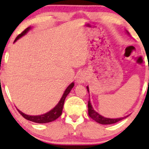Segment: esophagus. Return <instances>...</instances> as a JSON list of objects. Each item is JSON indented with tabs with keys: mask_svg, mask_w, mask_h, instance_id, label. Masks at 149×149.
Segmentation results:
<instances>
[{
	"mask_svg": "<svg viewBox=\"0 0 149 149\" xmlns=\"http://www.w3.org/2000/svg\"><path fill=\"white\" fill-rule=\"evenodd\" d=\"M86 80V74L85 72L81 71L78 73L77 76H76V83L78 84H84L85 83Z\"/></svg>",
	"mask_w": 149,
	"mask_h": 149,
	"instance_id": "obj_1",
	"label": "esophagus"
}]
</instances>
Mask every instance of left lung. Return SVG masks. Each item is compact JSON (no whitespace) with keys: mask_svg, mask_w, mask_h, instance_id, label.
<instances>
[{"mask_svg":"<svg viewBox=\"0 0 149 149\" xmlns=\"http://www.w3.org/2000/svg\"><path fill=\"white\" fill-rule=\"evenodd\" d=\"M126 33H127L128 35H130L129 32L127 31H126ZM87 91L89 93V88H88V86H86ZM88 115L91 118H92L94 121H96L97 123H100V124H102V125H111L113 124V123H116L122 120L124 118H126L127 117H128L129 115H127L126 117H124V118H105V117L102 116L100 114H99L98 112H96L95 110L93 108L92 105H91V102H90V98L88 100Z\"/></svg>","mask_w":149,"mask_h":149,"instance_id":"1","label":"left lung"}]
</instances>
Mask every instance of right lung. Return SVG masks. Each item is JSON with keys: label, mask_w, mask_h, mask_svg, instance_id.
<instances>
[{"label": "right lung", "mask_w": 149, "mask_h": 149, "mask_svg": "<svg viewBox=\"0 0 149 149\" xmlns=\"http://www.w3.org/2000/svg\"><path fill=\"white\" fill-rule=\"evenodd\" d=\"M31 26H29L28 28H26L24 31H23L22 33H21L19 35L17 36V37L15 40V42L17 41L19 39H20L21 37L24 36L26 33L31 29ZM74 86V83L72 82L66 88V89L64 91L62 97L60 100L59 102L57 104L56 106L52 109L51 110H49V112H46V113L43 114V115H26V114H24V112H22V111H20L19 109H17V110L19 111V113L25 118V119L34 122V123H50V122H52L54 120H55L56 119H58L60 116L62 114V111H63V105H64V102H65V100L67 97L68 94L70 93V90L73 88V87Z\"/></svg>", "instance_id": "right-lung-1"}]
</instances>
